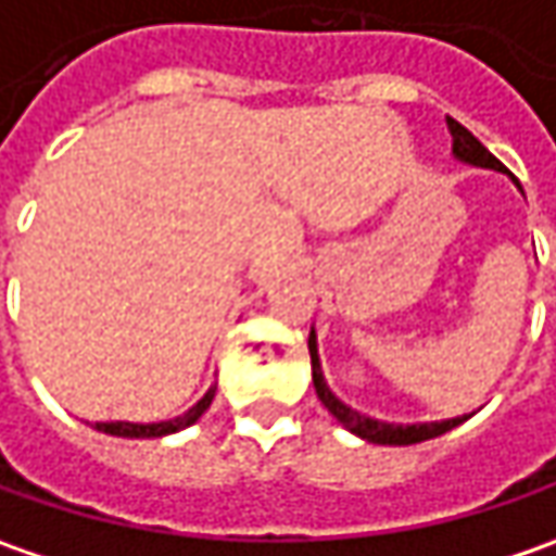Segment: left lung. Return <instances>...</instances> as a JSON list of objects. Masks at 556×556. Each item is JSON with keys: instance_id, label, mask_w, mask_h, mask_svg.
<instances>
[{"instance_id": "8db88e82", "label": "left lung", "mask_w": 556, "mask_h": 556, "mask_svg": "<svg viewBox=\"0 0 556 556\" xmlns=\"http://www.w3.org/2000/svg\"><path fill=\"white\" fill-rule=\"evenodd\" d=\"M447 130H451V152L457 161H464V164H472V167H489V170H504V164L497 161L476 136L464 127V124H457L454 117H447ZM519 186V182H517ZM307 351H311V374H314V389H317V399L324 401V407L336 417V420L342 422L345 429H351L354 435H361V439H367V442H374V445H417V442H426V439H435V435H442L447 429H454V426H460V422L467 420V417H454V420H442V422H410V426H395V422H379L370 420V417H364V414H357V410H351L349 404H342V401L336 399L332 392H329V386H326L324 370H320V354H317V336H314V329H311V339H307Z\"/></svg>"}]
</instances>
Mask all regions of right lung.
<instances>
[{
  "label": "right lung",
  "mask_w": 556,
  "mask_h": 556,
  "mask_svg": "<svg viewBox=\"0 0 556 556\" xmlns=\"http://www.w3.org/2000/svg\"><path fill=\"white\" fill-rule=\"evenodd\" d=\"M214 392H217V386H211L205 392V399L199 401L195 407H189L182 417L177 420H164V422H96V429L99 432H109V435H121V439H161V435H170V432H180L186 426H192V422L199 420L202 414H205L207 407H211V401H214Z\"/></svg>",
  "instance_id": "obj_1"
}]
</instances>
